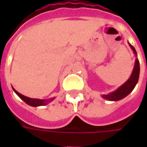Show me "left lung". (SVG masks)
I'll return each mask as SVG.
<instances>
[{"label": "left lung", "mask_w": 147, "mask_h": 147, "mask_svg": "<svg viewBox=\"0 0 147 147\" xmlns=\"http://www.w3.org/2000/svg\"><path fill=\"white\" fill-rule=\"evenodd\" d=\"M130 46H131V48L132 49L134 53L136 54V51L135 48L131 45H130ZM139 69H140L139 68V61L138 59H136L134 70H133L132 74L129 78V80H127L126 83L123 84L120 87H119L117 90H115L114 92L110 93L109 94L102 95V97L105 99L109 100V101H118V100L123 98L127 94H129L132 91V90L135 88L136 83L139 80Z\"/></svg>", "instance_id": "left-lung-1"}]
</instances>
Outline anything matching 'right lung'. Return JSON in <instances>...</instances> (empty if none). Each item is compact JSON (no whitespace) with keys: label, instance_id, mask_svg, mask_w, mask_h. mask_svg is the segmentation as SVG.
<instances>
[{"label":"right lung","instance_id":"1","mask_svg":"<svg viewBox=\"0 0 147 147\" xmlns=\"http://www.w3.org/2000/svg\"><path fill=\"white\" fill-rule=\"evenodd\" d=\"M12 89L14 90V91L16 93V94H17L20 98L24 102H25L28 105H31V106H39V105H46L49 102H50V101H49V100H40V99H35V98H27L26 96L23 95V94H21L20 93L16 91V90L12 87ZM53 99H51V101Z\"/></svg>","mask_w":147,"mask_h":147}]
</instances>
